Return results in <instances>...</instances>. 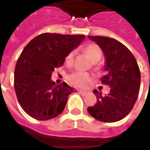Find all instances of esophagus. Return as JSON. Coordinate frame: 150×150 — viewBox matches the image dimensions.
<instances>
[{"instance_id":"obj_1","label":"esophagus","mask_w":150,"mask_h":150,"mask_svg":"<svg viewBox=\"0 0 150 150\" xmlns=\"http://www.w3.org/2000/svg\"><path fill=\"white\" fill-rule=\"evenodd\" d=\"M79 92L81 95H86L88 94V91H84V90H79Z\"/></svg>"}]
</instances>
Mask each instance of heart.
Returning <instances> with one entry per match:
<instances>
[{
  "label": "heart",
  "mask_w": 150,
  "mask_h": 150,
  "mask_svg": "<svg viewBox=\"0 0 150 150\" xmlns=\"http://www.w3.org/2000/svg\"><path fill=\"white\" fill-rule=\"evenodd\" d=\"M83 50L92 62H96L100 59L102 52H101L100 48L96 44H94V43L88 44L83 48ZM73 57H74V53H69L67 56L66 57V62L68 64L71 63L72 61H73ZM90 79H91L90 75L87 73L75 72V73L69 75L67 79H68L69 83L73 86L79 87V88H83V87H85L87 85V83L90 80Z\"/></svg>",
  "instance_id": "1"
}]
</instances>
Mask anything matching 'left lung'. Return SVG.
<instances>
[{
    "label": "left lung",
    "mask_w": 150,
    "mask_h": 150,
    "mask_svg": "<svg viewBox=\"0 0 150 150\" xmlns=\"http://www.w3.org/2000/svg\"><path fill=\"white\" fill-rule=\"evenodd\" d=\"M99 45L105 56L102 83L110 86V92L103 96L94 90L97 102L88 108L95 119L102 122H116L125 118L132 110L139 94L141 73L134 56L125 45L112 38L88 36Z\"/></svg>",
    "instance_id": "8db88e82"
}]
</instances>
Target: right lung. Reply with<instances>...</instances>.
Wrapping results in <instances>:
<instances>
[{
	"label": "right lung",
	"mask_w": 150,
	"mask_h": 150,
	"mask_svg": "<svg viewBox=\"0 0 150 150\" xmlns=\"http://www.w3.org/2000/svg\"><path fill=\"white\" fill-rule=\"evenodd\" d=\"M84 38V35L44 33L22 50L15 67L14 88L19 104L29 116L47 120L62 112L74 88L65 82L57 85L51 75Z\"/></svg>",
	"instance_id": "obj_1"
}]
</instances>
